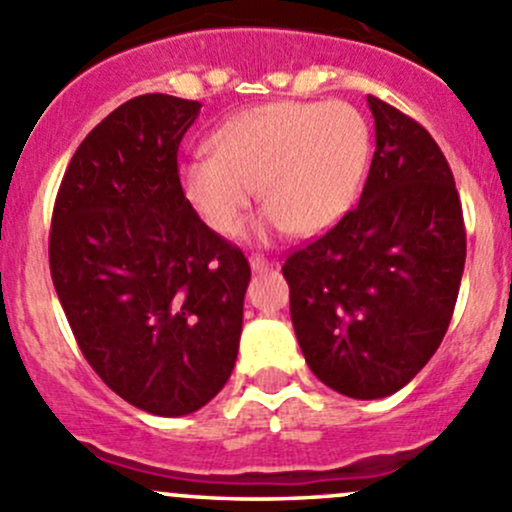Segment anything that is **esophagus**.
I'll return each instance as SVG.
<instances>
[{"instance_id":"esophagus-1","label":"esophagus","mask_w":512,"mask_h":512,"mask_svg":"<svg viewBox=\"0 0 512 512\" xmlns=\"http://www.w3.org/2000/svg\"><path fill=\"white\" fill-rule=\"evenodd\" d=\"M250 267H252V272H265V270H270L272 262L265 260V257H260V255H252L250 257Z\"/></svg>"}]
</instances>
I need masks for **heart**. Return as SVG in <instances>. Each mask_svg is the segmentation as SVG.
I'll use <instances>...</instances> for the list:
<instances>
[{
  "mask_svg": "<svg viewBox=\"0 0 512 512\" xmlns=\"http://www.w3.org/2000/svg\"><path fill=\"white\" fill-rule=\"evenodd\" d=\"M210 146L180 170L185 198L210 230L237 235L260 185L267 208L257 235H317L354 205L371 131L347 101H272L232 116Z\"/></svg>",
  "mask_w": 512,
  "mask_h": 512,
  "instance_id": "b5f03b06",
  "label": "heart"
}]
</instances>
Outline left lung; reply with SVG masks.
<instances>
[{"instance_id":"1","label":"left lung","mask_w":512,"mask_h":512,"mask_svg":"<svg viewBox=\"0 0 512 512\" xmlns=\"http://www.w3.org/2000/svg\"><path fill=\"white\" fill-rule=\"evenodd\" d=\"M376 151L359 205L287 257L289 314L322 384L384 399L428 364L451 324L466 225L448 160L431 133L379 98Z\"/></svg>"}]
</instances>
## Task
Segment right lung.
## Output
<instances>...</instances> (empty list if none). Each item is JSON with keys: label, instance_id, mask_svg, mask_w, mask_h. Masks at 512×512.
<instances>
[{"label": "right lung", "instance_id": "right-lung-1", "mask_svg": "<svg viewBox=\"0 0 512 512\" xmlns=\"http://www.w3.org/2000/svg\"><path fill=\"white\" fill-rule=\"evenodd\" d=\"M198 101L146 94L84 138L56 195L49 265L86 361L156 416L203 409L237 359L250 265L188 203L178 148Z\"/></svg>", "mask_w": 512, "mask_h": 512}]
</instances>
